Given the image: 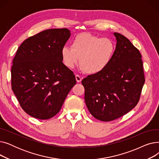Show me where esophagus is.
<instances>
[{
	"label": "esophagus",
	"mask_w": 159,
	"mask_h": 159,
	"mask_svg": "<svg viewBox=\"0 0 159 159\" xmlns=\"http://www.w3.org/2000/svg\"><path fill=\"white\" fill-rule=\"evenodd\" d=\"M75 78H76V80H77V82H80L81 80H82V78L80 77V75H75Z\"/></svg>",
	"instance_id": "34e87169"
}]
</instances>
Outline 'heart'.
<instances>
[{"label": "heart", "mask_w": 159, "mask_h": 159, "mask_svg": "<svg viewBox=\"0 0 159 159\" xmlns=\"http://www.w3.org/2000/svg\"><path fill=\"white\" fill-rule=\"evenodd\" d=\"M115 51L113 41L89 33H81L75 36L70 46L61 50L64 64L73 68L79 62L81 68L89 74H98L110 64ZM81 61H80V58Z\"/></svg>", "instance_id": "b5f03b06"}]
</instances>
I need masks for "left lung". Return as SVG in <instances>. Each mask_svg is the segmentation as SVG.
I'll list each match as a JSON object with an SVG mask.
<instances>
[{
    "label": "left lung",
    "mask_w": 159,
    "mask_h": 159,
    "mask_svg": "<svg viewBox=\"0 0 159 159\" xmlns=\"http://www.w3.org/2000/svg\"><path fill=\"white\" fill-rule=\"evenodd\" d=\"M115 51L107 68L82 80L90 113L109 122L124 115L138 104L145 79L142 55L124 35L114 33Z\"/></svg>",
    "instance_id": "1"
}]
</instances>
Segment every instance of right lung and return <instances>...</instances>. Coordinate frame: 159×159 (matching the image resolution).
<instances>
[{
    "label": "right lung",
    "mask_w": 159,
    "mask_h": 159,
    "mask_svg": "<svg viewBox=\"0 0 159 159\" xmlns=\"http://www.w3.org/2000/svg\"><path fill=\"white\" fill-rule=\"evenodd\" d=\"M70 35L67 28L48 29L25 40L16 51L11 89L22 110L33 117L45 120L56 115L76 84L61 55Z\"/></svg>",
    "instance_id": "1"
}]
</instances>
